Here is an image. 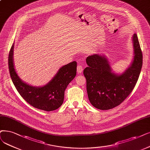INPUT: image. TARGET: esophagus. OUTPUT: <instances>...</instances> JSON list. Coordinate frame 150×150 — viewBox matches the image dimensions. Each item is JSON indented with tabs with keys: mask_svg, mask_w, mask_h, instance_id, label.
<instances>
[{
	"mask_svg": "<svg viewBox=\"0 0 150 150\" xmlns=\"http://www.w3.org/2000/svg\"><path fill=\"white\" fill-rule=\"evenodd\" d=\"M82 70H83V67L80 64H79L78 65H77V73H81L82 72Z\"/></svg>",
	"mask_w": 150,
	"mask_h": 150,
	"instance_id": "1",
	"label": "esophagus"
}]
</instances>
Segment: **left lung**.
Masks as SVG:
<instances>
[{
	"label": "left lung",
	"instance_id": "left-lung-1",
	"mask_svg": "<svg viewBox=\"0 0 150 150\" xmlns=\"http://www.w3.org/2000/svg\"><path fill=\"white\" fill-rule=\"evenodd\" d=\"M134 60L121 75L111 73L108 62L99 54L86 58L83 70L88 100L96 108L108 110L120 105L132 92L139 79L143 63L142 52L136 34L133 36Z\"/></svg>",
	"mask_w": 150,
	"mask_h": 150
}]
</instances>
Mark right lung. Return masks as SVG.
Returning a JSON list of instances; mask_svg holds the SVG:
<instances>
[{"instance_id":"1","label":"right lung","mask_w":150,"mask_h":150,"mask_svg":"<svg viewBox=\"0 0 150 150\" xmlns=\"http://www.w3.org/2000/svg\"><path fill=\"white\" fill-rule=\"evenodd\" d=\"M13 45L9 52L8 63L10 77L17 91L32 106L46 111L58 109L63 103L64 91L76 75L77 63L73 62L59 69L53 79L44 87H35L23 82L18 76L13 63Z\"/></svg>"}]
</instances>
